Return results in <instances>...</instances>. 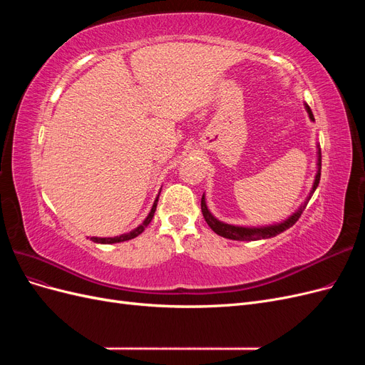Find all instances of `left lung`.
<instances>
[{
    "label": "left lung",
    "mask_w": 365,
    "mask_h": 365,
    "mask_svg": "<svg viewBox=\"0 0 365 365\" xmlns=\"http://www.w3.org/2000/svg\"><path fill=\"white\" fill-rule=\"evenodd\" d=\"M306 109H307L309 117H311V120L314 121L315 118H314V114L311 111V108L306 105ZM317 165H318V172H317V176H315V182H314V187H312V190H311V195L307 196L304 205H302L291 217L283 220V222L275 224V225H269V227H259V228H256V227H252V228L251 227H236V225L224 224V222H220V220H217L212 213L208 212L207 204H205V197L202 196L201 210H202V215H204L205 222L208 224L210 228L215 231L216 235L222 236V237H227V239H231V240H260V239H268V237H274V236L283 233L284 230L291 228L297 222V220L300 219L303 210L306 208L307 201L311 200V196L314 195L315 189L318 187L319 176H322V149H318V163H317Z\"/></svg>",
    "instance_id": "1"
}]
</instances>
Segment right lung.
Segmentation results:
<instances>
[{"instance_id": "right-lung-1", "label": "right lung", "mask_w": 365, "mask_h": 365, "mask_svg": "<svg viewBox=\"0 0 365 365\" xmlns=\"http://www.w3.org/2000/svg\"><path fill=\"white\" fill-rule=\"evenodd\" d=\"M157 202H158V197L155 200V202H153L150 213H149L148 217L145 219V222H143L140 227H137L135 230H132V231H129V233L117 236V237H91V240L96 242V244H117V242H125V240L137 237V236L141 235L143 231H145V228L150 224V220H152V217H153V213H155V210H157Z\"/></svg>"}]
</instances>
